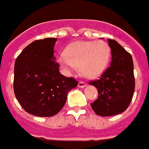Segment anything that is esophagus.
Wrapping results in <instances>:
<instances>
[{
  "mask_svg": "<svg viewBox=\"0 0 149 149\" xmlns=\"http://www.w3.org/2000/svg\"><path fill=\"white\" fill-rule=\"evenodd\" d=\"M78 86H79V88H84L86 86V84L83 82H79V84H78Z\"/></svg>",
  "mask_w": 149,
  "mask_h": 149,
  "instance_id": "esophagus-1",
  "label": "esophagus"
}]
</instances>
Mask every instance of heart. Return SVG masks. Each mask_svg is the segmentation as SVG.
Instances as JSON below:
<instances>
[{"instance_id": "1", "label": "heart", "mask_w": 149, "mask_h": 149, "mask_svg": "<svg viewBox=\"0 0 149 149\" xmlns=\"http://www.w3.org/2000/svg\"><path fill=\"white\" fill-rule=\"evenodd\" d=\"M109 46L103 41H81L68 47L58 60L67 71L80 67L82 75L87 79H96L103 74L110 60Z\"/></svg>"}]
</instances>
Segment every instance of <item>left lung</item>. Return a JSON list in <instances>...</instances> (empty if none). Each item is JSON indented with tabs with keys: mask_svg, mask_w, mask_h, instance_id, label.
<instances>
[{
	"mask_svg": "<svg viewBox=\"0 0 149 149\" xmlns=\"http://www.w3.org/2000/svg\"><path fill=\"white\" fill-rule=\"evenodd\" d=\"M107 41L111 49L110 67L98 80L90 82L99 94L91 106L96 114L102 117L123 113L130 106L135 90L132 56L116 40Z\"/></svg>",
	"mask_w": 149,
	"mask_h": 149,
	"instance_id": "1",
	"label": "left lung"
}]
</instances>
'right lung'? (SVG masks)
<instances>
[{"instance_id":"1","label":"right lung","mask_w":149,"mask_h":149,"mask_svg":"<svg viewBox=\"0 0 149 149\" xmlns=\"http://www.w3.org/2000/svg\"><path fill=\"white\" fill-rule=\"evenodd\" d=\"M57 38L36 40L23 50L14 66L15 96L22 108L37 117L57 114L67 93L79 82L59 73L54 55Z\"/></svg>"}]
</instances>
